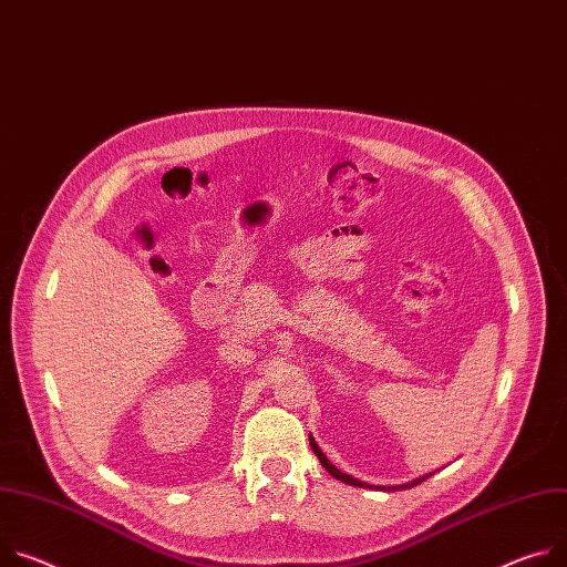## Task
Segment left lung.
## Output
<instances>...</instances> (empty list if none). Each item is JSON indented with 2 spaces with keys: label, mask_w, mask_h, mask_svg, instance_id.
<instances>
[{
  "label": "left lung",
  "mask_w": 567,
  "mask_h": 567,
  "mask_svg": "<svg viewBox=\"0 0 567 567\" xmlns=\"http://www.w3.org/2000/svg\"><path fill=\"white\" fill-rule=\"evenodd\" d=\"M310 445H312V450H315V454L319 456V461L323 463V468L332 475V477H337L339 482H343V484H350V486H359V488H378V491H406V488H411V486H416V484H421V482H425L427 477H432V473L430 475H423V477H419V480H414V482H406V484H400V486H371V484H367V482H359V480H354V477H350V475H346V473H341L339 468H334L332 463L328 461V456L321 452V447L317 445V441L310 436Z\"/></svg>",
  "instance_id": "1"
}]
</instances>
